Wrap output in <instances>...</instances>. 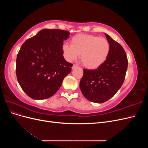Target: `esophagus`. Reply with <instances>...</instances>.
<instances>
[{"label": "esophagus", "mask_w": 148, "mask_h": 148, "mask_svg": "<svg viewBox=\"0 0 148 148\" xmlns=\"http://www.w3.org/2000/svg\"><path fill=\"white\" fill-rule=\"evenodd\" d=\"M78 66H77V65H75V64H73V66H72V69H75V68H77Z\"/></svg>", "instance_id": "obj_1"}]
</instances>
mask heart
<instances>
[{
    "label": "heart",
    "mask_w": 148,
    "mask_h": 148,
    "mask_svg": "<svg viewBox=\"0 0 148 148\" xmlns=\"http://www.w3.org/2000/svg\"><path fill=\"white\" fill-rule=\"evenodd\" d=\"M62 50L65 59L69 62L80 59L84 66L96 69L105 63L110 52L108 40L97 36L80 34L71 39V44L64 43Z\"/></svg>",
    "instance_id": "heart-1"
}]
</instances>
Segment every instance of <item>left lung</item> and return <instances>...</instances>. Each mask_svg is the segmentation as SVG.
<instances>
[{"instance_id": "obj_1", "label": "left lung", "mask_w": 148, "mask_h": 148, "mask_svg": "<svg viewBox=\"0 0 148 148\" xmlns=\"http://www.w3.org/2000/svg\"><path fill=\"white\" fill-rule=\"evenodd\" d=\"M110 43V52L104 64L95 70H83L79 88L89 101L103 103L112 97L122 86L128 67L123 48L105 33Z\"/></svg>"}]
</instances>
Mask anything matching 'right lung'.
<instances>
[{
    "label": "right lung",
    "mask_w": 148,
    "mask_h": 148,
    "mask_svg": "<svg viewBox=\"0 0 148 148\" xmlns=\"http://www.w3.org/2000/svg\"><path fill=\"white\" fill-rule=\"evenodd\" d=\"M69 31L43 29L22 44L16 61L18 82L23 91L36 100L54 95L73 65L63 56L62 46Z\"/></svg>",
    "instance_id": "right-lung-1"
}]
</instances>
